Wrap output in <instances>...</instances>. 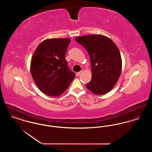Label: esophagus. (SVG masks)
I'll return each instance as SVG.
<instances>
[{
  "label": "esophagus",
  "mask_w": 152,
  "mask_h": 152,
  "mask_svg": "<svg viewBox=\"0 0 152 152\" xmlns=\"http://www.w3.org/2000/svg\"><path fill=\"white\" fill-rule=\"evenodd\" d=\"M83 71H84V70H83V69H81V71H80V72H77V73H76V75H77V76H80V75H81V73L83 72Z\"/></svg>",
  "instance_id": "obj_1"
}]
</instances>
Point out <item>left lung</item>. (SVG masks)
Masks as SVG:
<instances>
[{
  "label": "left lung",
  "instance_id": "obj_1",
  "mask_svg": "<svg viewBox=\"0 0 152 152\" xmlns=\"http://www.w3.org/2000/svg\"><path fill=\"white\" fill-rule=\"evenodd\" d=\"M75 40L86 48L90 56L92 76L86 87L95 94H107L115 87L121 72L118 48L110 39L102 35L78 36Z\"/></svg>",
  "mask_w": 152,
  "mask_h": 152
}]
</instances>
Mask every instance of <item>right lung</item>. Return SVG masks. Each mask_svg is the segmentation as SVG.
Wrapping results in <instances>:
<instances>
[{
    "label": "right lung",
    "mask_w": 152,
    "mask_h": 152,
    "mask_svg": "<svg viewBox=\"0 0 152 152\" xmlns=\"http://www.w3.org/2000/svg\"><path fill=\"white\" fill-rule=\"evenodd\" d=\"M70 41L69 38L45 40L38 45L31 58L30 69L34 81L49 96H60L75 77L65 60Z\"/></svg>",
    "instance_id": "add662e5"
}]
</instances>
